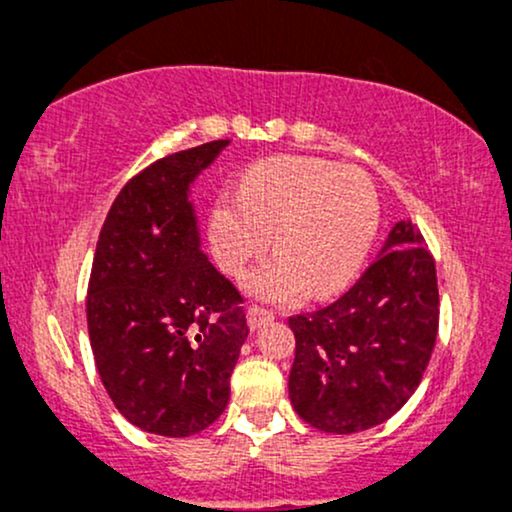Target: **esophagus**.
<instances>
[{
	"label": "esophagus",
	"mask_w": 512,
	"mask_h": 512,
	"mask_svg": "<svg viewBox=\"0 0 512 512\" xmlns=\"http://www.w3.org/2000/svg\"><path fill=\"white\" fill-rule=\"evenodd\" d=\"M273 318H275L273 311L263 309V306H256V304H251L249 311H246V323H249L251 330H256V328H261V326H268V323L273 321Z\"/></svg>",
	"instance_id": "34e87169"
}]
</instances>
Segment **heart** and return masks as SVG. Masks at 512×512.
Returning a JSON list of instances; mask_svg holds the SVG:
<instances>
[{"label": "heart", "instance_id": "obj_1", "mask_svg": "<svg viewBox=\"0 0 512 512\" xmlns=\"http://www.w3.org/2000/svg\"><path fill=\"white\" fill-rule=\"evenodd\" d=\"M381 206L364 170L333 162L278 155L244 174L239 194L218 196L208 239L215 261L227 273H242L268 249L270 232L278 254L244 278L254 297L290 304L309 287L323 297L354 278L374 242Z\"/></svg>", "mask_w": 512, "mask_h": 512}]
</instances>
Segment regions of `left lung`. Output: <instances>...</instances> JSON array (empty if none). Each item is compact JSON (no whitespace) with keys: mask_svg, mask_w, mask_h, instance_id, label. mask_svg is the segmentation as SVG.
<instances>
[{"mask_svg":"<svg viewBox=\"0 0 512 512\" xmlns=\"http://www.w3.org/2000/svg\"><path fill=\"white\" fill-rule=\"evenodd\" d=\"M294 412L326 434H357L393 417L422 381L438 335L436 261L412 222L338 302L290 318Z\"/></svg>","mask_w":512,"mask_h":512,"instance_id":"1","label":"left lung"}]
</instances>
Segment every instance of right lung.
<instances>
[{"label": "right lung", "instance_id": "right-lung-1", "mask_svg": "<svg viewBox=\"0 0 512 512\" xmlns=\"http://www.w3.org/2000/svg\"><path fill=\"white\" fill-rule=\"evenodd\" d=\"M227 143L179 150L131 177L95 246L86 297L95 366L114 407L148 434L208 429L249 335L244 297L201 251L186 196Z\"/></svg>", "mask_w": 512, "mask_h": 512}]
</instances>
